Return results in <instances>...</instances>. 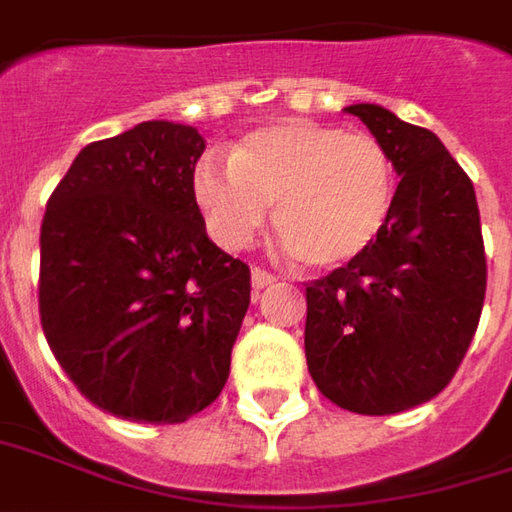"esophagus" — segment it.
<instances>
[{
	"instance_id": "34e87169",
	"label": "esophagus",
	"mask_w": 512,
	"mask_h": 512,
	"mask_svg": "<svg viewBox=\"0 0 512 512\" xmlns=\"http://www.w3.org/2000/svg\"><path fill=\"white\" fill-rule=\"evenodd\" d=\"M273 281H276V276L267 273L264 267H253V270H250V284H253V290H264V287H270Z\"/></svg>"
}]
</instances>
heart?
<instances>
[{
    "label": "heart",
    "mask_w": 512,
    "mask_h": 512,
    "mask_svg": "<svg viewBox=\"0 0 512 512\" xmlns=\"http://www.w3.org/2000/svg\"><path fill=\"white\" fill-rule=\"evenodd\" d=\"M192 183L209 231L231 250L262 231L276 203L278 239L306 267L357 259L396 203V164L379 139L301 119L253 130L231 161L203 158Z\"/></svg>",
    "instance_id": "1"
}]
</instances>
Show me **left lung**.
Wrapping results in <instances>:
<instances>
[{
	"label": "left lung",
	"instance_id": "1",
	"mask_svg": "<svg viewBox=\"0 0 512 512\" xmlns=\"http://www.w3.org/2000/svg\"><path fill=\"white\" fill-rule=\"evenodd\" d=\"M398 172L393 214L357 259L306 284V365L343 410L393 415L435 398L482 315L488 264L474 183L432 130L348 105Z\"/></svg>",
	"mask_w": 512,
	"mask_h": 512
}]
</instances>
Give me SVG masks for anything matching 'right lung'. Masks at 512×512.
Listing matches in <instances>:
<instances>
[{"instance_id":"add662e5","label":"right lung","mask_w":512,"mask_h":512,"mask_svg":"<svg viewBox=\"0 0 512 512\" xmlns=\"http://www.w3.org/2000/svg\"><path fill=\"white\" fill-rule=\"evenodd\" d=\"M197 128L142 122L86 144L41 222L38 312L77 390L125 421L183 424L220 396L250 270L206 234Z\"/></svg>"}]
</instances>
